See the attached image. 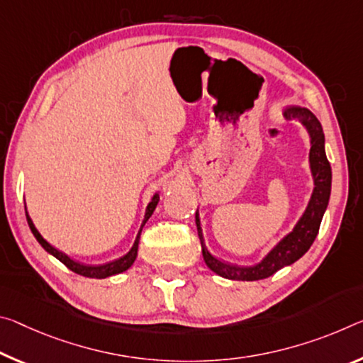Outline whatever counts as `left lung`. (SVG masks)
<instances>
[{"instance_id": "1", "label": "left lung", "mask_w": 363, "mask_h": 363, "mask_svg": "<svg viewBox=\"0 0 363 363\" xmlns=\"http://www.w3.org/2000/svg\"><path fill=\"white\" fill-rule=\"evenodd\" d=\"M286 119H297L303 128L307 129L310 135V171L313 176V192L310 197L306 211L297 221L292 231L284 235L283 239L276 244L272 250L268 252L267 257L260 263L252 264V267H238V264L224 263L213 257L205 245L202 226H200L199 210L195 213V224L202 244L203 260L213 273L223 276L226 279L234 281H258L264 279L268 276L274 274L278 269L287 267L297 262L313 244V240L318 234L321 218H323L328 202H330L331 194V166L325 153V134L321 128L320 121L316 119L315 114L307 108L301 106H289L283 111Z\"/></svg>"}]
</instances>
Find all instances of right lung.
<instances>
[{"mask_svg":"<svg viewBox=\"0 0 363 363\" xmlns=\"http://www.w3.org/2000/svg\"><path fill=\"white\" fill-rule=\"evenodd\" d=\"M158 200H160V195L155 194L152 202L147 205V210H145V218H143L142 221V226L139 229V234H137V238L134 240V245H132V249L128 252V254L116 258V260L113 262H108V263H103V264H84V263H79L76 260H72V258H69L66 254H62L57 249H55L53 245L48 244L47 240L42 238V234L37 231L35 224L30 220V216H28V213L26 211V216H27V223H28V228H30L32 234L35 235V239L38 240V244L43 247L45 250L51 254L53 257H56L57 260L61 263H65L66 267L71 269V272L77 273L80 276H85V278H96V279H103V278H108V276H113V274H119L125 272V269H129L132 267V263L135 262L137 258V250H139V239H140V233H142V228L145 226V223L148 221V218L152 216V213L155 211L158 205Z\"/></svg>","mask_w":363,"mask_h":363,"instance_id":"obj_1","label":"right lung"}]
</instances>
